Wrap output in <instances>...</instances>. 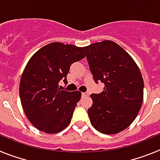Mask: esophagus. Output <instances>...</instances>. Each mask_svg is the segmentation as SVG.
Listing matches in <instances>:
<instances>
[{"label": "esophagus", "mask_w": 160, "mask_h": 160, "mask_svg": "<svg viewBox=\"0 0 160 160\" xmlns=\"http://www.w3.org/2000/svg\"><path fill=\"white\" fill-rule=\"evenodd\" d=\"M89 94H87V93H82V98H85V97H87Z\"/></svg>", "instance_id": "esophagus-1"}]
</instances>
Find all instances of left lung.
<instances>
[{"label": "left lung", "instance_id": "obj_1", "mask_svg": "<svg viewBox=\"0 0 160 160\" xmlns=\"http://www.w3.org/2000/svg\"><path fill=\"white\" fill-rule=\"evenodd\" d=\"M95 82L103 91L92 94L88 115L99 132L114 135L135 119L143 100V79L135 62L118 44L102 41L83 47Z\"/></svg>", "mask_w": 160, "mask_h": 160}]
</instances>
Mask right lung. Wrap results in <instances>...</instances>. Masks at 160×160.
I'll use <instances>...</instances> for the list:
<instances>
[{"mask_svg": "<svg viewBox=\"0 0 160 160\" xmlns=\"http://www.w3.org/2000/svg\"><path fill=\"white\" fill-rule=\"evenodd\" d=\"M85 56L83 48L53 42L29 59L20 81V98L25 115L38 130L55 134L70 123L82 94L61 90L58 84L61 80L67 84L70 66Z\"/></svg>", "mask_w": 160, "mask_h": 160, "instance_id": "add662e5", "label": "right lung"}]
</instances>
